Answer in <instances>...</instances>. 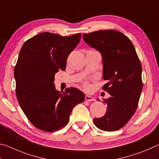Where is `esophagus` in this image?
<instances>
[{
	"mask_svg": "<svg viewBox=\"0 0 159 159\" xmlns=\"http://www.w3.org/2000/svg\"><path fill=\"white\" fill-rule=\"evenodd\" d=\"M85 99L86 101H95V99L93 98V97H91L90 95H85Z\"/></svg>",
	"mask_w": 159,
	"mask_h": 159,
	"instance_id": "obj_1",
	"label": "esophagus"
}]
</instances>
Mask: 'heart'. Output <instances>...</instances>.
Returning <instances> with one entry per match:
<instances>
[{
  "label": "heart",
  "instance_id": "obj_1",
  "mask_svg": "<svg viewBox=\"0 0 159 159\" xmlns=\"http://www.w3.org/2000/svg\"><path fill=\"white\" fill-rule=\"evenodd\" d=\"M85 88H88V85L87 84V83H85Z\"/></svg>",
  "mask_w": 159,
  "mask_h": 159
}]
</instances>
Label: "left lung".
<instances>
[{
	"mask_svg": "<svg viewBox=\"0 0 159 159\" xmlns=\"http://www.w3.org/2000/svg\"><path fill=\"white\" fill-rule=\"evenodd\" d=\"M83 39L101 54L102 77L108 80L103 89L111 95L104 99L107 105L105 115L94 118V124L104 131L119 130L129 121L138 105L142 90L140 61L130 40L119 31H94L84 34Z\"/></svg>",
	"mask_w": 159,
	"mask_h": 159,
	"instance_id": "8db88e82",
	"label": "left lung"
}]
</instances>
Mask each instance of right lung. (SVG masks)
I'll return each mask as SVG.
<instances>
[{
    "label": "right lung",
    "mask_w": 159,
    "mask_h": 159,
    "mask_svg": "<svg viewBox=\"0 0 159 159\" xmlns=\"http://www.w3.org/2000/svg\"><path fill=\"white\" fill-rule=\"evenodd\" d=\"M81 34L71 36L43 32L21 47L14 69L16 95L24 113L35 127L55 132L64 127L72 109L85 95L75 88H55V74L66 68L68 56L79 43Z\"/></svg>",
    "instance_id": "obj_1"
}]
</instances>
